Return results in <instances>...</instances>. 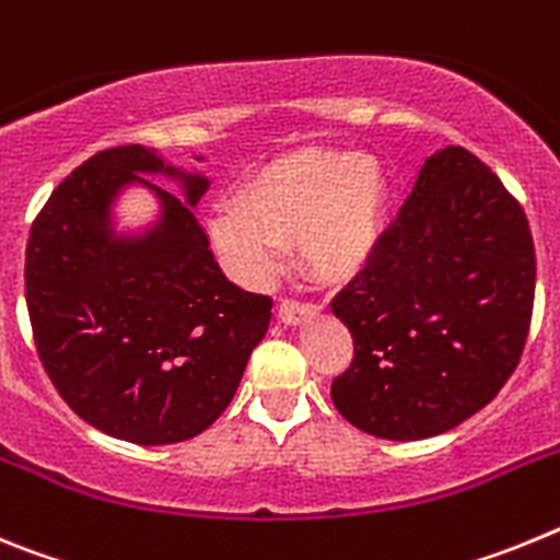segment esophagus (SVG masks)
Listing matches in <instances>:
<instances>
[{"mask_svg":"<svg viewBox=\"0 0 560 560\" xmlns=\"http://www.w3.org/2000/svg\"><path fill=\"white\" fill-rule=\"evenodd\" d=\"M314 314H316V305L294 303V300H285V303H280V311H277L280 323H285V325H303L305 319H311Z\"/></svg>","mask_w":560,"mask_h":560,"instance_id":"34e87169","label":"esophagus"}]
</instances>
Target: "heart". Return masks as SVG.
I'll list each match as a JSON object with an SVG mask.
<instances>
[{
  "label": "heart",
  "instance_id": "1",
  "mask_svg": "<svg viewBox=\"0 0 560 560\" xmlns=\"http://www.w3.org/2000/svg\"><path fill=\"white\" fill-rule=\"evenodd\" d=\"M232 210L210 215V237L237 269L266 271L280 246L319 280L345 283L368 269L387 235L389 185L368 153H285L246 176Z\"/></svg>",
  "mask_w": 560,
  "mask_h": 560
}]
</instances>
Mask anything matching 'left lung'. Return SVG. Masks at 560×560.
<instances>
[{
	"label": "left lung",
	"mask_w": 560,
	"mask_h": 560,
	"mask_svg": "<svg viewBox=\"0 0 560 560\" xmlns=\"http://www.w3.org/2000/svg\"><path fill=\"white\" fill-rule=\"evenodd\" d=\"M536 296L524 210L459 145L427 156L373 264L330 311L353 361L330 384L361 432L427 440L491 404L516 370Z\"/></svg>",
	"instance_id": "8db88e82"
}]
</instances>
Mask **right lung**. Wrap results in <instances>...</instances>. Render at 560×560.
I'll return each instance as SVG.
<instances>
[{
    "mask_svg": "<svg viewBox=\"0 0 560 560\" xmlns=\"http://www.w3.org/2000/svg\"><path fill=\"white\" fill-rule=\"evenodd\" d=\"M207 187L156 148H108L52 190L30 230L24 289L44 370L72 412L137 446L212 427L269 330V296L226 280L196 221ZM131 189L158 205L148 225L119 224Z\"/></svg>",
    "mask_w": 560,
    "mask_h": 560,
    "instance_id": "1",
    "label": "right lung"
}]
</instances>
